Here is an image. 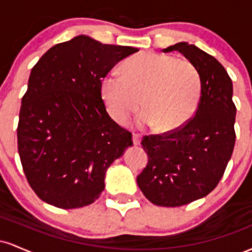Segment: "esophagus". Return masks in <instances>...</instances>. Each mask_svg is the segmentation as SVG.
I'll list each match as a JSON object with an SVG mask.
<instances>
[{"mask_svg": "<svg viewBox=\"0 0 252 252\" xmlns=\"http://www.w3.org/2000/svg\"><path fill=\"white\" fill-rule=\"evenodd\" d=\"M132 143H134V146H138L141 143V136L137 134H132Z\"/></svg>", "mask_w": 252, "mask_h": 252, "instance_id": "34e87169", "label": "esophagus"}]
</instances>
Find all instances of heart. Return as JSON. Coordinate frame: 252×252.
<instances>
[{
  "mask_svg": "<svg viewBox=\"0 0 252 252\" xmlns=\"http://www.w3.org/2000/svg\"><path fill=\"white\" fill-rule=\"evenodd\" d=\"M109 115L126 122L142 105L137 126H156L158 132L179 130L194 116L201 96V80L192 63L168 54L147 52L126 63V74L111 71L100 83Z\"/></svg>",
  "mask_w": 252,
  "mask_h": 252,
  "instance_id": "1",
  "label": "heart"
}]
</instances>
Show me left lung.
<instances>
[{
  "label": "left lung",
  "mask_w": 252,
  "mask_h": 252,
  "mask_svg": "<svg viewBox=\"0 0 252 252\" xmlns=\"http://www.w3.org/2000/svg\"><path fill=\"white\" fill-rule=\"evenodd\" d=\"M178 51L195 66L201 96L195 115L176 131L144 136L147 167L137 185L154 205L176 207L204 198L220 181L235 147L236 106L232 80L216 58L189 42L162 50Z\"/></svg>",
  "instance_id": "1"
}]
</instances>
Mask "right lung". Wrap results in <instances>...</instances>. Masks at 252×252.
<instances>
[{"label": "right lung", "instance_id": "obj_1", "mask_svg": "<svg viewBox=\"0 0 252 252\" xmlns=\"http://www.w3.org/2000/svg\"><path fill=\"white\" fill-rule=\"evenodd\" d=\"M137 51L78 35L51 47L32 68L17 149L42 201L65 210L92 204L104 190L110 164L132 146L131 134L106 112L100 83Z\"/></svg>", "mask_w": 252, "mask_h": 252}]
</instances>
